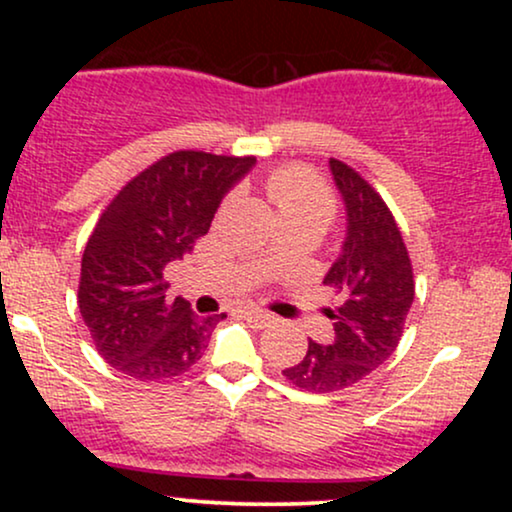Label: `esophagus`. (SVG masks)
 <instances>
[{"label": "esophagus", "instance_id": "34e87169", "mask_svg": "<svg viewBox=\"0 0 512 512\" xmlns=\"http://www.w3.org/2000/svg\"><path fill=\"white\" fill-rule=\"evenodd\" d=\"M243 317L257 327H269L276 322V317L272 313H264V310H260V308H245Z\"/></svg>", "mask_w": 512, "mask_h": 512}]
</instances>
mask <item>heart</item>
I'll return each instance as SVG.
<instances>
[{
    "instance_id": "obj_1",
    "label": "heart",
    "mask_w": 512,
    "mask_h": 512,
    "mask_svg": "<svg viewBox=\"0 0 512 512\" xmlns=\"http://www.w3.org/2000/svg\"><path fill=\"white\" fill-rule=\"evenodd\" d=\"M267 195L286 223H317L325 228L337 211V197L320 173L308 166H281L264 180Z\"/></svg>"
}]
</instances>
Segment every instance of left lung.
I'll return each mask as SVG.
<instances>
[{"mask_svg":"<svg viewBox=\"0 0 512 512\" xmlns=\"http://www.w3.org/2000/svg\"><path fill=\"white\" fill-rule=\"evenodd\" d=\"M346 204V240L322 284L337 298L327 310L334 342H308L301 363L286 368L291 385L325 395L361 383L395 354L414 303V269L395 216L358 170L330 158Z\"/></svg>","mask_w":512,"mask_h":512,"instance_id":"8db88e82","label":"left lung"}]
</instances>
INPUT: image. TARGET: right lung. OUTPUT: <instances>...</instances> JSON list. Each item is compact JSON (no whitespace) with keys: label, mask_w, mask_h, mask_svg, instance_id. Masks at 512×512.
Here are the masks:
<instances>
[{"label":"right lung","mask_w":512,"mask_h":512,"mask_svg":"<svg viewBox=\"0 0 512 512\" xmlns=\"http://www.w3.org/2000/svg\"><path fill=\"white\" fill-rule=\"evenodd\" d=\"M255 156L173 151L122 187L93 228L81 257V317L110 366L149 383L187 373L216 322L168 296L166 267L207 236L223 195Z\"/></svg>","instance_id":"right-lung-1"}]
</instances>
